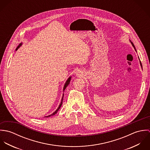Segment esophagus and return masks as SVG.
I'll use <instances>...</instances> for the list:
<instances>
[{
  "label": "esophagus",
  "instance_id": "1",
  "mask_svg": "<svg viewBox=\"0 0 150 150\" xmlns=\"http://www.w3.org/2000/svg\"><path fill=\"white\" fill-rule=\"evenodd\" d=\"M82 74H83V73H81V71L80 70H78V71L76 72V75H77V76H79V77L81 76Z\"/></svg>",
  "mask_w": 150,
  "mask_h": 150
}]
</instances>
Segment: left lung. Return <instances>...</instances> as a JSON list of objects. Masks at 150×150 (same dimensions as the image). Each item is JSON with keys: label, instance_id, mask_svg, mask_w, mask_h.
Masks as SVG:
<instances>
[{"label": "left lung", "instance_id": "left-lung-1", "mask_svg": "<svg viewBox=\"0 0 150 150\" xmlns=\"http://www.w3.org/2000/svg\"><path fill=\"white\" fill-rule=\"evenodd\" d=\"M130 42L131 43V44H132V46L134 47V50H135V51H136V48H135V47H134V44H133V43H132L130 40ZM137 52V51H136ZM140 66H141V67H142V63H141V62H140ZM143 69V68H142Z\"/></svg>", "mask_w": 150, "mask_h": 150}]
</instances>
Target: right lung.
I'll return each instance as SVG.
<instances>
[{"instance_id":"right-lung-1","label":"right lung","mask_w":150,"mask_h":150,"mask_svg":"<svg viewBox=\"0 0 150 150\" xmlns=\"http://www.w3.org/2000/svg\"><path fill=\"white\" fill-rule=\"evenodd\" d=\"M22 43H20L19 45H18V46L17 47V48H16V51L21 47L22 45ZM71 77L70 76V77H69V78H68V79L66 80V83H64V88H63V91H64V90H65V89L66 88V87L67 86H69V83H70V80H71ZM64 93H63V96H62V99H61V103H60V105H59V107H58V108L52 113V114H50V115H48V116H47V117H51V116H52V115H55L58 111V110H59V108H60V107H61V106H62V102H63V98H64Z\"/></svg>"}]
</instances>
